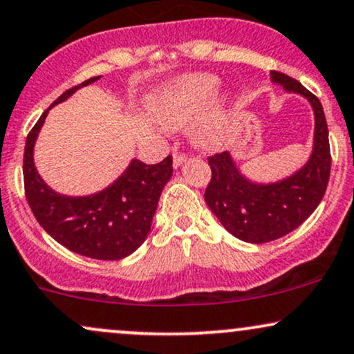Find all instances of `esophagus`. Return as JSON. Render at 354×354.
Listing matches in <instances>:
<instances>
[{"mask_svg":"<svg viewBox=\"0 0 354 354\" xmlns=\"http://www.w3.org/2000/svg\"><path fill=\"white\" fill-rule=\"evenodd\" d=\"M186 161L185 153H173V166L174 168H180V166Z\"/></svg>","mask_w":354,"mask_h":354,"instance_id":"34e87169","label":"esophagus"}]
</instances>
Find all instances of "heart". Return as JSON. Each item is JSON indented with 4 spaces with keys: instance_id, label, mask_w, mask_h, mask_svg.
Instances as JSON below:
<instances>
[{
    "instance_id": "1",
    "label": "heart",
    "mask_w": 354,
    "mask_h": 354,
    "mask_svg": "<svg viewBox=\"0 0 354 354\" xmlns=\"http://www.w3.org/2000/svg\"><path fill=\"white\" fill-rule=\"evenodd\" d=\"M218 88L219 79L214 74H189L156 91L150 97L148 107L160 123L169 129H176L196 120L212 103L209 117L198 130V138L203 143H211L219 133L221 112L227 102V95L214 99ZM212 100L215 102H212Z\"/></svg>"
}]
</instances>
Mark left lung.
Listing matches in <instances>:
<instances>
[{
    "instance_id": "left-lung-1",
    "label": "left lung",
    "mask_w": 354,
    "mask_h": 354,
    "mask_svg": "<svg viewBox=\"0 0 354 354\" xmlns=\"http://www.w3.org/2000/svg\"><path fill=\"white\" fill-rule=\"evenodd\" d=\"M270 80L285 92L299 93L315 113L313 150L306 163L290 176L275 183H255L237 168L229 151L207 158L211 181L204 199L219 223L237 239L263 244L287 236L317 209L330 180L331 155L328 125L320 100L299 80L272 71Z\"/></svg>"
}]
</instances>
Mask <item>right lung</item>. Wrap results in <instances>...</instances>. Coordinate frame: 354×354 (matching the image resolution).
<instances>
[{"label":"right lung","mask_w":354,"mask_h":354,"mask_svg":"<svg viewBox=\"0 0 354 354\" xmlns=\"http://www.w3.org/2000/svg\"><path fill=\"white\" fill-rule=\"evenodd\" d=\"M99 79L100 75L69 88L50 107ZM48 112L49 109L29 131L24 147V191L34 218L54 241L72 252L99 261L125 259L143 244L150 232L161 191L173 174L171 156L156 165L131 160L122 176L95 194H59L39 176L32 156Z\"/></svg>","instance_id":"right-lung-1"}]
</instances>
